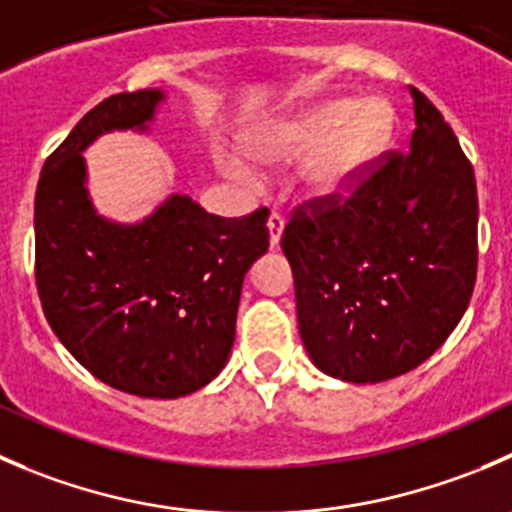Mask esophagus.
<instances>
[{
    "instance_id": "esophagus-1",
    "label": "esophagus",
    "mask_w": 512,
    "mask_h": 512,
    "mask_svg": "<svg viewBox=\"0 0 512 512\" xmlns=\"http://www.w3.org/2000/svg\"><path fill=\"white\" fill-rule=\"evenodd\" d=\"M282 227H285V217H282L280 212H270V217H267V230H270V247H272V250L280 245Z\"/></svg>"
}]
</instances>
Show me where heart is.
Wrapping results in <instances>:
<instances>
[{
  "mask_svg": "<svg viewBox=\"0 0 512 512\" xmlns=\"http://www.w3.org/2000/svg\"><path fill=\"white\" fill-rule=\"evenodd\" d=\"M393 137V112L385 102L335 97L315 104L255 142V155L267 167L307 160L302 195L310 202L347 197L375 167ZM222 170L237 180L255 182L257 172L237 157H225Z\"/></svg>",
  "mask_w": 512,
  "mask_h": 512,
  "instance_id": "1",
  "label": "heart"
}]
</instances>
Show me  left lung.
I'll list each match as a JSON object with an SVG mask.
<instances>
[{"mask_svg":"<svg viewBox=\"0 0 512 512\" xmlns=\"http://www.w3.org/2000/svg\"><path fill=\"white\" fill-rule=\"evenodd\" d=\"M410 94V150L380 155L345 200L295 207L280 242L307 355L357 385L428 360L468 310L478 275L473 165L438 107Z\"/></svg>","mask_w":512,"mask_h":512,"instance_id":"1","label":"left lung"}]
</instances>
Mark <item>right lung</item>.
Segmentation results:
<instances>
[{
  "mask_svg": "<svg viewBox=\"0 0 512 512\" xmlns=\"http://www.w3.org/2000/svg\"><path fill=\"white\" fill-rule=\"evenodd\" d=\"M160 89L112 94L47 157L34 197V275L54 335L109 388L172 400L215 380L235 342L247 270L270 245L267 207L210 215L172 195L135 225L97 215L82 152L147 130Z\"/></svg>",
  "mask_w": 512,
  "mask_h": 512,
  "instance_id": "right-lung-1",
  "label": "right lung"
}]
</instances>
